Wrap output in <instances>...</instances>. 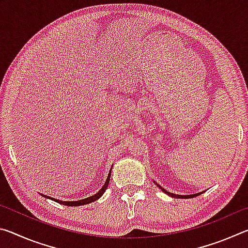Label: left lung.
Segmentation results:
<instances>
[{
	"label": "left lung",
	"mask_w": 248,
	"mask_h": 248,
	"mask_svg": "<svg viewBox=\"0 0 248 248\" xmlns=\"http://www.w3.org/2000/svg\"><path fill=\"white\" fill-rule=\"evenodd\" d=\"M157 185V184H156ZM157 186L161 188L162 189V191H164L165 194H167V195H170V196H171V197H176V198H184V199H188V198H194V197H197V196H199L201 192H198V194H195V195H188V196H182V195H174V194H171V192H169V191H166L164 188H162L161 186H159V185H157Z\"/></svg>",
	"instance_id": "left-lung-1"
}]
</instances>
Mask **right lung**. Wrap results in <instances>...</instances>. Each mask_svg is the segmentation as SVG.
I'll list each match as a JSON object with an SVG mask.
<instances>
[{
  "instance_id": "add662e5",
  "label": "right lung",
  "mask_w": 248,
  "mask_h": 248,
  "mask_svg": "<svg viewBox=\"0 0 248 248\" xmlns=\"http://www.w3.org/2000/svg\"><path fill=\"white\" fill-rule=\"evenodd\" d=\"M110 173H111V170H110V171H109L108 177H107V179H106V183L104 184V186H103L102 188H100L97 194H95L94 196H91V197H89V198H85V199H82V200H78V201H61V200H57V199L50 198V197H47V196L43 195V194H41V196L47 197V198L52 199L53 201H57V202L61 203V204L70 205V207H75V205H83V204H86V203H91V202H93V201H95V200H97L98 198H100V197H102V195L104 194V192L106 191L107 187H108V184H109V178H110Z\"/></svg>"
}]
</instances>
